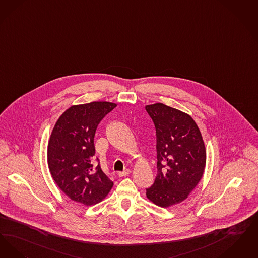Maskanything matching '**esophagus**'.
<instances>
[{
	"label": "esophagus",
	"mask_w": 258,
	"mask_h": 258,
	"mask_svg": "<svg viewBox=\"0 0 258 258\" xmlns=\"http://www.w3.org/2000/svg\"><path fill=\"white\" fill-rule=\"evenodd\" d=\"M130 173H131V170H130V169H126V170H124V171L118 172V176H119V177H123V176H126V175H128V174H130Z\"/></svg>",
	"instance_id": "1"
}]
</instances>
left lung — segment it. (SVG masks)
<instances>
[{
	"label": "left lung",
	"mask_w": 258,
	"mask_h": 258,
	"mask_svg": "<svg viewBox=\"0 0 258 258\" xmlns=\"http://www.w3.org/2000/svg\"><path fill=\"white\" fill-rule=\"evenodd\" d=\"M157 137V176L146 198L168 208L184 202L202 180L206 149L201 130L187 112L163 103L146 105Z\"/></svg>",
	"instance_id": "1"
}]
</instances>
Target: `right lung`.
<instances>
[{"mask_svg":"<svg viewBox=\"0 0 258 258\" xmlns=\"http://www.w3.org/2000/svg\"><path fill=\"white\" fill-rule=\"evenodd\" d=\"M117 105L94 101L72 105L58 117L47 148L48 168L57 187L73 202L86 206L102 202L113 183L93 167V139L103 117Z\"/></svg>","mask_w":258,"mask_h":258,"instance_id":"1","label":"right lung"}]
</instances>
